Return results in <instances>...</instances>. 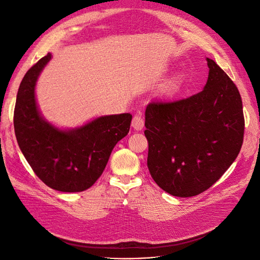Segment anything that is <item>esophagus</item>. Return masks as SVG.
<instances>
[{"label": "esophagus", "mask_w": 260, "mask_h": 260, "mask_svg": "<svg viewBox=\"0 0 260 260\" xmlns=\"http://www.w3.org/2000/svg\"><path fill=\"white\" fill-rule=\"evenodd\" d=\"M132 126H133V128L136 131H141L143 127H144V119H143L142 115H134L133 119H132Z\"/></svg>", "instance_id": "1"}]
</instances>
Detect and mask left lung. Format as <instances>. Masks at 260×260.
<instances>
[{"label": "left lung", "instance_id": "8db88e82", "mask_svg": "<svg viewBox=\"0 0 260 260\" xmlns=\"http://www.w3.org/2000/svg\"><path fill=\"white\" fill-rule=\"evenodd\" d=\"M203 90L173 102L147 105V168L170 194L189 198L208 190L238 156L245 117L238 88L207 58Z\"/></svg>", "mask_w": 260, "mask_h": 260}]
</instances>
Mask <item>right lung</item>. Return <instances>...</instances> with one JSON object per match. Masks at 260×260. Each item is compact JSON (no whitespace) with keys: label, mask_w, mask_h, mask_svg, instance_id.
Instances as JSON below:
<instances>
[{"label":"right lung","mask_w":260,"mask_h":260,"mask_svg":"<svg viewBox=\"0 0 260 260\" xmlns=\"http://www.w3.org/2000/svg\"><path fill=\"white\" fill-rule=\"evenodd\" d=\"M50 59L51 53L41 58L21 81L13 116L16 141L46 185L61 192H81L103 174L114 146L128 134L132 115L102 116L73 131L49 124L39 114L35 86Z\"/></svg>","instance_id":"obj_1"}]
</instances>
